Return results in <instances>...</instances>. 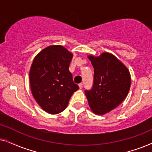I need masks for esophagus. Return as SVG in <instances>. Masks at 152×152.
<instances>
[{
	"label": "esophagus",
	"instance_id": "34e87169",
	"mask_svg": "<svg viewBox=\"0 0 152 152\" xmlns=\"http://www.w3.org/2000/svg\"><path fill=\"white\" fill-rule=\"evenodd\" d=\"M79 86H80V88H82L83 87V84L82 83H80V84H79Z\"/></svg>",
	"mask_w": 152,
	"mask_h": 152
}]
</instances>
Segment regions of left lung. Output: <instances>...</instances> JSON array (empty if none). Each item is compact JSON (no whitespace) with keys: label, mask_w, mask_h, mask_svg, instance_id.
Returning <instances> with one entry per match:
<instances>
[{"label":"left lung","mask_w":152,"mask_h":152,"mask_svg":"<svg viewBox=\"0 0 152 152\" xmlns=\"http://www.w3.org/2000/svg\"><path fill=\"white\" fill-rule=\"evenodd\" d=\"M94 68L93 86L85 90L91 109L104 115L115 109L125 99L131 86L127 68L111 54L104 53L98 57L88 56Z\"/></svg>","instance_id":"8db88e82"}]
</instances>
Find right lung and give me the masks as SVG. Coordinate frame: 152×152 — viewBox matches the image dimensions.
Returning a JSON list of instances; mask_svg holds the SVG:
<instances>
[{
  "mask_svg": "<svg viewBox=\"0 0 152 152\" xmlns=\"http://www.w3.org/2000/svg\"><path fill=\"white\" fill-rule=\"evenodd\" d=\"M72 53L61 45H51L36 56L30 71L32 95L48 113L57 114L66 109L79 86L69 71Z\"/></svg>",
  "mask_w": 152,
  "mask_h": 152,
  "instance_id": "add662e5",
  "label": "right lung"
}]
</instances>
